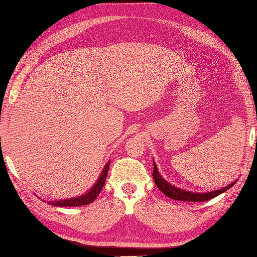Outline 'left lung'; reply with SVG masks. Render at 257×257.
<instances>
[{
	"label": "left lung",
	"mask_w": 257,
	"mask_h": 257,
	"mask_svg": "<svg viewBox=\"0 0 257 257\" xmlns=\"http://www.w3.org/2000/svg\"><path fill=\"white\" fill-rule=\"evenodd\" d=\"M153 178H154V182H155L156 187H158V188L162 191L165 196H168L169 198H172V199H177V201H182V202H205V201H208V199L214 198L217 196V195L222 194L225 190L231 188V187L234 185V182H236L234 181L233 184L224 187V188H222V189L210 191V193H205V194L190 193V191L181 190L179 188H177V187H173L172 185L169 184L168 181H165L163 178L160 176L155 163H154V170H153Z\"/></svg>",
	"instance_id": "1"
}]
</instances>
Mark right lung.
Here are the masks:
<instances>
[{"instance_id": "obj_1", "label": "right lung", "mask_w": 257, "mask_h": 257, "mask_svg": "<svg viewBox=\"0 0 257 257\" xmlns=\"http://www.w3.org/2000/svg\"><path fill=\"white\" fill-rule=\"evenodd\" d=\"M108 165H110V163H106L105 168L103 169V171L101 173V176H99L97 182L94 185L93 188L90 189L87 194L82 195V196H80V197L63 199V201L47 202V204H51V205H54V206L66 207V206H81V205H87V204H89V203H93L95 201V198L97 197V195L101 193V190L104 187V184H105L107 171H108Z\"/></svg>"}]
</instances>
